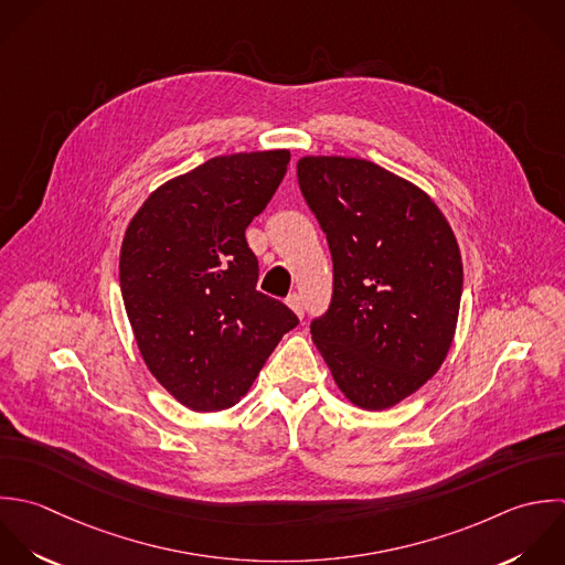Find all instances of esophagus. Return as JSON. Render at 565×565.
Here are the masks:
<instances>
[{"label": "esophagus", "mask_w": 565, "mask_h": 565, "mask_svg": "<svg viewBox=\"0 0 565 565\" xmlns=\"http://www.w3.org/2000/svg\"><path fill=\"white\" fill-rule=\"evenodd\" d=\"M286 303L292 308V312H295V315L303 317V310H306V308H303V299H301V295H297V292H295V295H290V297L286 299Z\"/></svg>", "instance_id": "34e87169"}]
</instances>
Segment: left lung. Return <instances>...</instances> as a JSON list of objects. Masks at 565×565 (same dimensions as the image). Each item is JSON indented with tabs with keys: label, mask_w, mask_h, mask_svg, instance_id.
<instances>
[{
	"label": "left lung",
	"mask_w": 565,
	"mask_h": 565,
	"mask_svg": "<svg viewBox=\"0 0 565 565\" xmlns=\"http://www.w3.org/2000/svg\"><path fill=\"white\" fill-rule=\"evenodd\" d=\"M297 178L334 277L312 341L354 405L394 407L451 348L462 299L456 235L425 191L370 160L306 156Z\"/></svg>",
	"instance_id": "obj_1"
}]
</instances>
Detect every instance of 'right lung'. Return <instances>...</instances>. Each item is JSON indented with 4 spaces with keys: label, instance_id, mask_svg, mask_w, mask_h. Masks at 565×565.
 Instances as JSON below:
<instances>
[{
    "label": "right lung",
    "instance_id": "1",
    "mask_svg": "<svg viewBox=\"0 0 565 565\" xmlns=\"http://www.w3.org/2000/svg\"><path fill=\"white\" fill-rule=\"evenodd\" d=\"M290 151L217 156L158 186L120 248V292L156 381L193 412L235 405L299 319L257 290L246 228L273 200Z\"/></svg>",
    "mask_w": 565,
    "mask_h": 565
}]
</instances>
